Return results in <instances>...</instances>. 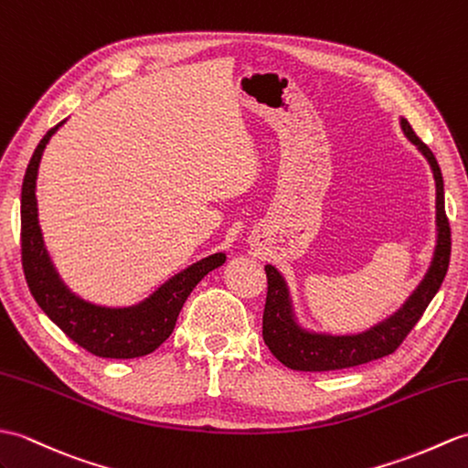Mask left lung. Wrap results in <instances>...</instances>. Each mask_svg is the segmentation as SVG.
<instances>
[{"mask_svg":"<svg viewBox=\"0 0 468 468\" xmlns=\"http://www.w3.org/2000/svg\"><path fill=\"white\" fill-rule=\"evenodd\" d=\"M399 123L405 137L427 159L434 185H437V203H434L437 239H434L431 265L425 277L420 279V283L395 313H390L388 317L361 333L346 335H333L303 327L295 314V305H292L285 277L281 275V271L275 265H265L269 289L263 313V341L269 346V351L292 371H339V368L365 365L368 361H375V358L390 355L419 323L429 303L439 292L444 275H447L451 261V227L447 213H444L442 173L432 151L415 135L407 119L399 117Z\"/></svg>","mask_w":468,"mask_h":468,"instance_id":"1","label":"left lung"}]
</instances>
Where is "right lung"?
<instances>
[{"mask_svg":"<svg viewBox=\"0 0 468 468\" xmlns=\"http://www.w3.org/2000/svg\"><path fill=\"white\" fill-rule=\"evenodd\" d=\"M68 122L51 127L31 155L21 185V263L27 287L41 311L71 341L103 358H135L154 353L176 329L179 311L195 285L221 267L225 253L195 261L169 277L149 297L135 305L107 307L87 301L63 283L43 241L37 213V171L49 139Z\"/></svg>","mask_w":468,"mask_h":468,"instance_id":"right-lung-1","label":"right lung"}]
</instances>
